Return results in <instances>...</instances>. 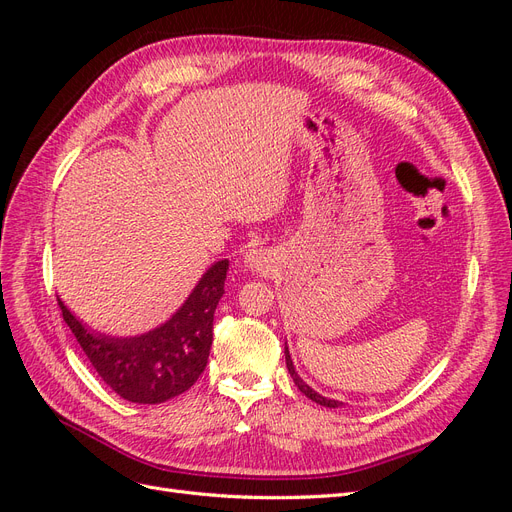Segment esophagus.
<instances>
[{
	"label": "esophagus",
	"mask_w": 512,
	"mask_h": 512,
	"mask_svg": "<svg viewBox=\"0 0 512 512\" xmlns=\"http://www.w3.org/2000/svg\"><path fill=\"white\" fill-rule=\"evenodd\" d=\"M247 260H250V265H252V267H258V265H260V260H258L256 256H250Z\"/></svg>",
	"instance_id": "1"
}]
</instances>
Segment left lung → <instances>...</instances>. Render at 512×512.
Returning a JSON list of instances; mask_svg holds the SVG:
<instances>
[{
    "label": "left lung",
    "mask_w": 512,
    "mask_h": 512,
    "mask_svg": "<svg viewBox=\"0 0 512 512\" xmlns=\"http://www.w3.org/2000/svg\"><path fill=\"white\" fill-rule=\"evenodd\" d=\"M284 354H286V367H288V371H290V376H292V380H294V384L299 386V391L305 395V397H309L312 401H316V404H320V406H324V408H339L342 406V401H337V399H329V397H322L320 393H316L312 386H309L307 382H303V378L297 374V369H294V365H292V359H290V352H288V346L284 348Z\"/></svg>",
    "instance_id": "left-lung-1"
}]
</instances>
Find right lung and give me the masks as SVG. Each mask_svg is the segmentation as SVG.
Returning a JSON list of instances; mask_svg holds the SVG:
<instances>
[{
    "label": "right lung",
    "instance_id": "1",
    "mask_svg": "<svg viewBox=\"0 0 512 512\" xmlns=\"http://www.w3.org/2000/svg\"><path fill=\"white\" fill-rule=\"evenodd\" d=\"M226 271L228 260L215 262L173 318L136 337L89 331L64 301H57L89 363L119 397L132 404H162L188 391L207 367Z\"/></svg>",
    "mask_w": 512,
    "mask_h": 512
}]
</instances>
